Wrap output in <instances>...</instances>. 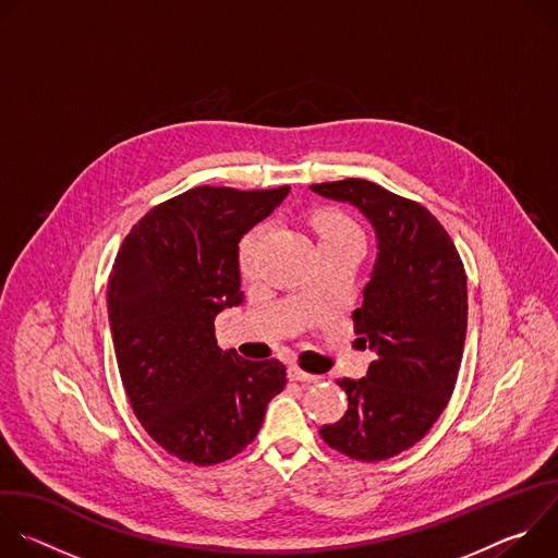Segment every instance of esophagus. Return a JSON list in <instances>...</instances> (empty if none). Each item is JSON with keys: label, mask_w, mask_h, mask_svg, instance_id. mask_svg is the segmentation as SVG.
<instances>
[{"label": "esophagus", "mask_w": 558, "mask_h": 558, "mask_svg": "<svg viewBox=\"0 0 558 558\" xmlns=\"http://www.w3.org/2000/svg\"><path fill=\"white\" fill-rule=\"evenodd\" d=\"M289 379H291V381H302V384H315V381H320L323 377H320V375L304 373V371L291 366V368H289Z\"/></svg>", "instance_id": "1"}]
</instances>
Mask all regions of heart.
Listing matches in <instances>:
<instances>
[{
    "mask_svg": "<svg viewBox=\"0 0 558 558\" xmlns=\"http://www.w3.org/2000/svg\"><path fill=\"white\" fill-rule=\"evenodd\" d=\"M317 231H320L323 241L325 238H336V235H360L357 229L353 227V222H349L344 216L340 214H320L315 220ZM263 238V227L252 229L241 243V250H238V263H241L243 274H254L256 267V252H258V243Z\"/></svg>",
    "mask_w": 558,
    "mask_h": 558,
    "instance_id": "obj_1",
    "label": "heart"
}]
</instances>
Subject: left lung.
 I'll list each match as a JSON object with an SVG mask.
<instances>
[{
  "instance_id": "1",
  "label": "left lung",
  "mask_w": 558,
  "mask_h": 558,
  "mask_svg": "<svg viewBox=\"0 0 558 558\" xmlns=\"http://www.w3.org/2000/svg\"><path fill=\"white\" fill-rule=\"evenodd\" d=\"M357 207L377 256L353 311L355 333L375 353L362 379H340L349 409L323 439L357 461L415 446L444 413L463 355L468 291L463 263L439 220L422 205L364 179L311 185Z\"/></svg>"
}]
</instances>
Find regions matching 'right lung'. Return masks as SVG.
I'll use <instances>...</instances> for the list:
<instances>
[{
  "label": "right lung",
  "mask_w": 558,
  "mask_h": 558,
  "mask_svg": "<svg viewBox=\"0 0 558 558\" xmlns=\"http://www.w3.org/2000/svg\"><path fill=\"white\" fill-rule=\"evenodd\" d=\"M289 187H194L149 209L125 235L108 317L136 420L170 454L211 465L247 448L284 384L278 360L216 344L214 320L243 302L238 243Z\"/></svg>",
  "instance_id": "right-lung-1"
}]
</instances>
